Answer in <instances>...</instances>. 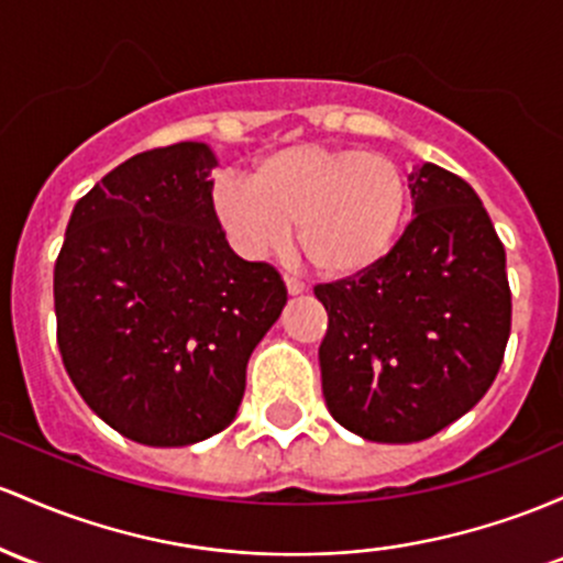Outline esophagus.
<instances>
[{
    "instance_id": "1",
    "label": "esophagus",
    "mask_w": 563,
    "mask_h": 563,
    "mask_svg": "<svg viewBox=\"0 0 563 563\" xmlns=\"http://www.w3.org/2000/svg\"><path fill=\"white\" fill-rule=\"evenodd\" d=\"M286 288H288V294H291V296L305 294V283H301L299 277H294V275H286Z\"/></svg>"
}]
</instances>
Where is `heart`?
<instances>
[{
	"label": "heart",
	"mask_w": 563,
	"mask_h": 563,
	"mask_svg": "<svg viewBox=\"0 0 563 563\" xmlns=\"http://www.w3.org/2000/svg\"><path fill=\"white\" fill-rule=\"evenodd\" d=\"M213 211L245 256L280 249L294 227L296 249L314 272L347 277L393 249L406 181L387 154L296 144L258 159L251 181L219 178Z\"/></svg>",
	"instance_id": "heart-1"
}]
</instances>
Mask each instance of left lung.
<instances>
[{
    "label": "left lung",
    "mask_w": 563,
    "mask_h": 563,
    "mask_svg": "<svg viewBox=\"0 0 563 563\" xmlns=\"http://www.w3.org/2000/svg\"><path fill=\"white\" fill-rule=\"evenodd\" d=\"M413 219L374 267L314 286L329 312L323 398L342 428L376 443L435 435L484 398L510 336L503 240L478 195L424 163Z\"/></svg>",
    "instance_id": "1"
}]
</instances>
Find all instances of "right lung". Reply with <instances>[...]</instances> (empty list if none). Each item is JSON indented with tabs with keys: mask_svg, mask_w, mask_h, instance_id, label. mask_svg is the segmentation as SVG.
<instances>
[{
	"mask_svg": "<svg viewBox=\"0 0 563 563\" xmlns=\"http://www.w3.org/2000/svg\"><path fill=\"white\" fill-rule=\"evenodd\" d=\"M213 165L197 141L125 159L79 197L55 262L66 374L144 446H189L232 422L251 352L288 299L272 264L227 243Z\"/></svg>",
	"mask_w": 563,
	"mask_h": 563,
	"instance_id": "right-lung-1",
	"label": "right lung"
}]
</instances>
